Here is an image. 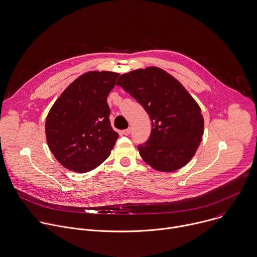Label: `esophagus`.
Segmentation results:
<instances>
[{"mask_svg": "<svg viewBox=\"0 0 257 257\" xmlns=\"http://www.w3.org/2000/svg\"><path fill=\"white\" fill-rule=\"evenodd\" d=\"M130 132H131V129H130V128L123 130V134H124V135H126V136H128V135L130 134Z\"/></svg>", "mask_w": 257, "mask_h": 257, "instance_id": "obj_1", "label": "esophagus"}]
</instances>
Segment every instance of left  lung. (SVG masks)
Returning <instances> with one entry per match:
<instances>
[{"mask_svg": "<svg viewBox=\"0 0 257 257\" xmlns=\"http://www.w3.org/2000/svg\"><path fill=\"white\" fill-rule=\"evenodd\" d=\"M116 84L144 108L151 120L150 137L138 146L142 159L163 173L185 166L202 141L204 117L184 85L156 66L124 73Z\"/></svg>", "mask_w": 257, "mask_h": 257, "instance_id": "1", "label": "left lung"}]
</instances>
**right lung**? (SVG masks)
I'll return each instance as SVG.
<instances>
[{
	"label": "right lung",
	"mask_w": 257,
	"mask_h": 257,
	"mask_svg": "<svg viewBox=\"0 0 257 257\" xmlns=\"http://www.w3.org/2000/svg\"><path fill=\"white\" fill-rule=\"evenodd\" d=\"M119 73L88 71L74 79L51 107L45 121L48 147L74 173H88L110 155L119 134L110 123L107 97Z\"/></svg>",
	"instance_id": "1"
}]
</instances>
